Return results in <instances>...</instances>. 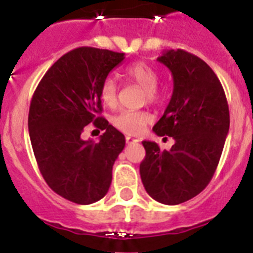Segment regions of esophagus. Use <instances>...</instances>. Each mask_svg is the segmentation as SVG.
<instances>
[{"instance_id":"34e87169","label":"esophagus","mask_w":253,"mask_h":253,"mask_svg":"<svg viewBox=\"0 0 253 253\" xmlns=\"http://www.w3.org/2000/svg\"><path fill=\"white\" fill-rule=\"evenodd\" d=\"M126 143L127 144H136V143H139V139L131 138V136H126Z\"/></svg>"}]
</instances>
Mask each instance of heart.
<instances>
[{
    "label": "heart",
    "mask_w": 253,
    "mask_h": 253,
    "mask_svg": "<svg viewBox=\"0 0 253 253\" xmlns=\"http://www.w3.org/2000/svg\"><path fill=\"white\" fill-rule=\"evenodd\" d=\"M126 75L128 79L135 81L136 84L144 89L143 99L150 103H155L159 101L158 85L159 75L154 67L147 64L144 61H138L131 64L126 69ZM99 95L102 102L109 107H114L118 102V84L114 77H106L101 84ZM151 114L144 110H122L113 118V125L118 130L125 134L138 135L146 127L147 123L151 122Z\"/></svg>",
    "instance_id": "1"
}]
</instances>
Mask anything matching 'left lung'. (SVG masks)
Listing matches in <instances>:
<instances>
[{"mask_svg": "<svg viewBox=\"0 0 253 253\" xmlns=\"http://www.w3.org/2000/svg\"><path fill=\"white\" fill-rule=\"evenodd\" d=\"M158 61L172 73L173 93L154 131L172 136L174 144L162 151L144 140L140 177L155 201L178 205L200 194L214 176L230 128V111L219 79L202 59L169 49Z\"/></svg>", "mask_w": 253, "mask_h": 253, "instance_id": "1", "label": "left lung"}]
</instances>
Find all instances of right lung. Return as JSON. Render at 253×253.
<instances>
[{
    "label": "right lung",
    "mask_w": 253,
    "mask_h": 253,
    "mask_svg": "<svg viewBox=\"0 0 253 253\" xmlns=\"http://www.w3.org/2000/svg\"><path fill=\"white\" fill-rule=\"evenodd\" d=\"M125 53L79 47L53 63L34 91L29 132L42 176L53 192L79 205L105 197L125 135L99 117V89ZM89 123L105 129L100 142L83 141Z\"/></svg>",
    "instance_id": "1"
}]
</instances>
